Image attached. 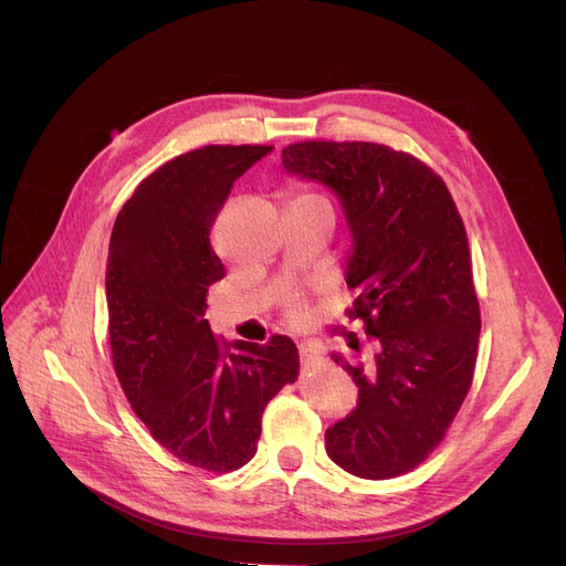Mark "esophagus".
<instances>
[{
    "label": "esophagus",
    "instance_id": "1",
    "mask_svg": "<svg viewBox=\"0 0 566 566\" xmlns=\"http://www.w3.org/2000/svg\"><path fill=\"white\" fill-rule=\"evenodd\" d=\"M300 358H302V366L304 368H314V366H318L323 361L321 352L312 345V342H302V345H300Z\"/></svg>",
    "mask_w": 566,
    "mask_h": 566
}]
</instances>
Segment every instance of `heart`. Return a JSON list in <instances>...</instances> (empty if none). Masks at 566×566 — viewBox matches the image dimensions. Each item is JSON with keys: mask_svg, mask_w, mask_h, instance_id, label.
I'll list each match as a JSON object with an SVG mask.
<instances>
[{"mask_svg": "<svg viewBox=\"0 0 566 566\" xmlns=\"http://www.w3.org/2000/svg\"><path fill=\"white\" fill-rule=\"evenodd\" d=\"M297 200H302V202H321L323 205V200H318L316 196H300ZM287 314L293 316V318H304L306 316V306H304V302L302 300H297V297H293L287 302Z\"/></svg>", "mask_w": 566, "mask_h": 566, "instance_id": "b5f03b06", "label": "heart"}]
</instances>
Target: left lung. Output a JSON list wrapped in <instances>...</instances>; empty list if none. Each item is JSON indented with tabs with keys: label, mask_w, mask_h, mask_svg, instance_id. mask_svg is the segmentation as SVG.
<instances>
[{
	"label": "left lung",
	"mask_w": 566,
	"mask_h": 566,
	"mask_svg": "<svg viewBox=\"0 0 566 566\" xmlns=\"http://www.w3.org/2000/svg\"><path fill=\"white\" fill-rule=\"evenodd\" d=\"M283 167L337 196L358 293L349 318L378 342L366 364L333 354L358 403L325 430V451L354 476H399L439 447L472 385L482 316L465 227L441 177L382 144H290Z\"/></svg>",
	"instance_id": "8db88e82"
}]
</instances>
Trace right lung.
Here are the masks:
<instances>
[{
	"mask_svg": "<svg viewBox=\"0 0 566 566\" xmlns=\"http://www.w3.org/2000/svg\"><path fill=\"white\" fill-rule=\"evenodd\" d=\"M271 148L205 146L165 163L123 205L108 245V335L125 397L160 447L217 474L254 458L266 403L300 373L290 337L227 345L202 318L208 287L227 273L210 229L233 181Z\"/></svg>",
	"mask_w": 566,
	"mask_h": 566,
	"instance_id": "1",
	"label": "right lung"
}]
</instances>
